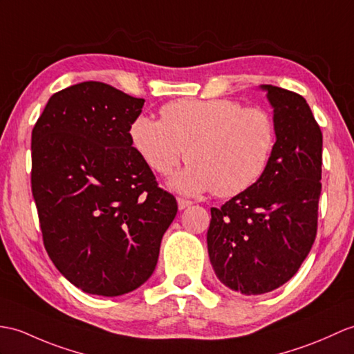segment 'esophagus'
Here are the masks:
<instances>
[{
  "mask_svg": "<svg viewBox=\"0 0 354 354\" xmlns=\"http://www.w3.org/2000/svg\"><path fill=\"white\" fill-rule=\"evenodd\" d=\"M192 203H193L192 201H187V199H183V197H178V207H179V209H185V208L190 207Z\"/></svg>",
  "mask_w": 354,
  "mask_h": 354,
  "instance_id": "34e87169",
  "label": "esophagus"
}]
</instances>
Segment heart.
I'll return each instance as SVG.
<instances>
[{"label": "heart", "instance_id": "1", "mask_svg": "<svg viewBox=\"0 0 354 354\" xmlns=\"http://www.w3.org/2000/svg\"><path fill=\"white\" fill-rule=\"evenodd\" d=\"M134 149L157 174L167 176L187 158L190 164L171 180L178 192H212L232 197L257 185L276 149L271 113L234 100H178L161 109V120L138 116L129 128ZM187 155H185V149Z\"/></svg>", "mask_w": 354, "mask_h": 354}]
</instances>
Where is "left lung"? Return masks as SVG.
<instances>
[{
    "label": "left lung",
    "mask_w": 354,
    "mask_h": 354,
    "mask_svg": "<svg viewBox=\"0 0 354 354\" xmlns=\"http://www.w3.org/2000/svg\"><path fill=\"white\" fill-rule=\"evenodd\" d=\"M273 106L276 149L259 183L211 208V266L232 291H273L297 273L317 235L323 134L306 100L262 84Z\"/></svg>",
    "instance_id": "obj_1"
}]
</instances>
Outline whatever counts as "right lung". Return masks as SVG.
I'll return each instance as SVG.
<instances>
[{
	"mask_svg": "<svg viewBox=\"0 0 354 354\" xmlns=\"http://www.w3.org/2000/svg\"><path fill=\"white\" fill-rule=\"evenodd\" d=\"M145 100L100 81L54 93L31 134V192L57 270L88 294L137 290L178 212L133 147Z\"/></svg>",
	"mask_w": 354,
	"mask_h": 354,
	"instance_id": "obj_1",
	"label": "right lung"
}]
</instances>
